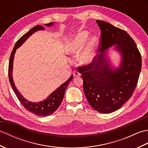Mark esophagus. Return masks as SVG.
<instances>
[{
    "label": "esophagus",
    "instance_id": "obj_1",
    "mask_svg": "<svg viewBox=\"0 0 148 148\" xmlns=\"http://www.w3.org/2000/svg\"><path fill=\"white\" fill-rule=\"evenodd\" d=\"M73 76L74 77H78V76H81V74L78 71H75L73 72Z\"/></svg>",
    "mask_w": 148,
    "mask_h": 148
}]
</instances>
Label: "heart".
Returning <instances> with one entry per match:
<instances>
[{
  "instance_id": "b5f03b06",
  "label": "heart",
  "mask_w": 148,
  "mask_h": 148,
  "mask_svg": "<svg viewBox=\"0 0 148 148\" xmlns=\"http://www.w3.org/2000/svg\"><path fill=\"white\" fill-rule=\"evenodd\" d=\"M88 33L83 31L79 33L71 40L67 46L66 51L70 55H77L83 48L87 40ZM98 38L95 36L90 37L82 51L78 56V61L82 65H90L94 61L97 54V47L98 46Z\"/></svg>"
}]
</instances>
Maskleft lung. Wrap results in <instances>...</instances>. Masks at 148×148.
<instances>
[{
  "mask_svg": "<svg viewBox=\"0 0 148 148\" xmlns=\"http://www.w3.org/2000/svg\"><path fill=\"white\" fill-rule=\"evenodd\" d=\"M101 30L100 54L90 65L77 68L83 80L84 95L97 111L111 113L119 109L132 95L139 79L142 58L136 42L125 30L103 21L97 20ZM116 45L122 62L112 69L105 50Z\"/></svg>",
  "mask_w": 148,
  "mask_h": 148,
  "instance_id": "8db88e82",
  "label": "left lung"
}]
</instances>
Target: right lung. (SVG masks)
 <instances>
[{
	"label": "right lung",
	"instance_id": "obj_1",
	"mask_svg": "<svg viewBox=\"0 0 148 148\" xmlns=\"http://www.w3.org/2000/svg\"><path fill=\"white\" fill-rule=\"evenodd\" d=\"M54 24L53 22H51L49 23L45 24L46 26H52ZM45 28L41 26V25H36L32 29H30L29 32L25 34L24 35L22 36L21 38L19 39L18 41L16 42L14 47L12 51L11 52L10 59H9V69H8V76H9V82H10L11 85L12 86V90L16 95L17 98L20 100V102L22 105L24 106V108L27 109L28 111L33 113L34 114H36L39 116H47L48 115L51 114L52 113L56 111L60 105L61 104L62 102L63 98H64L65 91L67 88V86L69 85V83L71 82V80L73 78V75L70 77V78L65 81L64 83L61 84L57 89L55 90L52 93L50 94L48 98L46 99L45 100L42 102H31L29 100H26L24 97L21 95V94L18 92L16 87L15 86V84L14 83L13 79H12V67H13V60H14V56L15 52L16 49L20 47L25 41L29 38V37L32 36L34 33L38 30H45Z\"/></svg>",
	"mask_w": 148,
	"mask_h": 148
}]
</instances>
